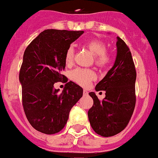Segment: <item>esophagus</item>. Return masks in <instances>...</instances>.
<instances>
[{"instance_id": "esophagus-1", "label": "esophagus", "mask_w": 158, "mask_h": 158, "mask_svg": "<svg viewBox=\"0 0 158 158\" xmlns=\"http://www.w3.org/2000/svg\"><path fill=\"white\" fill-rule=\"evenodd\" d=\"M88 90H86V89H84V90H83V94H84V95H88Z\"/></svg>"}]
</instances>
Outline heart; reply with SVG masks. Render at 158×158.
I'll use <instances>...</instances> for the list:
<instances>
[{
	"label": "heart",
	"mask_w": 158,
	"mask_h": 158,
	"mask_svg": "<svg viewBox=\"0 0 158 158\" xmlns=\"http://www.w3.org/2000/svg\"><path fill=\"white\" fill-rule=\"evenodd\" d=\"M85 46L96 56V64L100 67H105L108 65L110 63V57L106 53V45L104 41L93 39L89 40L86 43ZM74 53L75 50L72 46H70L66 50L64 55V61L66 65H70L74 59ZM70 77L74 81H76L77 84L86 87L88 86L90 81L94 80L95 73L94 70L89 69H82V68H77L71 71Z\"/></svg>",
	"instance_id": "1"
}]
</instances>
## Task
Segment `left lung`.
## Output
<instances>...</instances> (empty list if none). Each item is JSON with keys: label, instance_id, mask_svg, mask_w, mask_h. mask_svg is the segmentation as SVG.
I'll return each instance as SVG.
<instances>
[{"label": "left lung", "instance_id": "left-lung-1", "mask_svg": "<svg viewBox=\"0 0 158 158\" xmlns=\"http://www.w3.org/2000/svg\"><path fill=\"white\" fill-rule=\"evenodd\" d=\"M135 81L136 70L130 50L117 36L115 63L95 87L96 91L106 92V97L100 101L95 93H89L94 105L88 110V120L95 133L110 137L127 127L136 102Z\"/></svg>", "mask_w": 158, "mask_h": 158}]
</instances>
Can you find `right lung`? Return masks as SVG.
<instances>
[{"mask_svg": "<svg viewBox=\"0 0 158 158\" xmlns=\"http://www.w3.org/2000/svg\"><path fill=\"white\" fill-rule=\"evenodd\" d=\"M84 31L46 30L28 46L19 72L24 113L35 129L53 135L65 126L71 108L82 97L83 89L69 81L59 93L53 85L67 78L64 55L70 44Z\"/></svg>", "mask_w": 158, "mask_h": 158, "instance_id": "right-lung-1", "label": "right lung"}]
</instances>
